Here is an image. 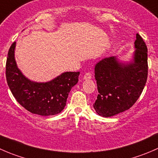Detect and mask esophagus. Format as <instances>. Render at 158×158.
I'll list each match as a JSON object with an SVG mask.
<instances>
[{
  "label": "esophagus",
  "instance_id": "1",
  "mask_svg": "<svg viewBox=\"0 0 158 158\" xmlns=\"http://www.w3.org/2000/svg\"><path fill=\"white\" fill-rule=\"evenodd\" d=\"M92 78V74L90 73H85V76H83V79L84 80H88V79H90Z\"/></svg>",
  "mask_w": 158,
  "mask_h": 158
}]
</instances>
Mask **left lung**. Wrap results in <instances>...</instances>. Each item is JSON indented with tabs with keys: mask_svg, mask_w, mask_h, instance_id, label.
<instances>
[{
	"mask_svg": "<svg viewBox=\"0 0 158 158\" xmlns=\"http://www.w3.org/2000/svg\"><path fill=\"white\" fill-rule=\"evenodd\" d=\"M135 49L128 61L111 56L95 64L98 95L93 107L98 115L109 118L123 112L141 95L148 78V49L138 33Z\"/></svg>",
	"mask_w": 158,
	"mask_h": 158,
	"instance_id": "1",
	"label": "left lung"
}]
</instances>
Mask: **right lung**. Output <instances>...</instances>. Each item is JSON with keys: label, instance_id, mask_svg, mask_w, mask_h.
<instances>
[{"label": "right lung", "instance_id": "add662e5", "mask_svg": "<svg viewBox=\"0 0 158 158\" xmlns=\"http://www.w3.org/2000/svg\"><path fill=\"white\" fill-rule=\"evenodd\" d=\"M16 42L8 51L6 79L19 104L33 114L54 115L63 111L72 88L79 81V72H65L48 82H35L23 75L15 60Z\"/></svg>", "mask_w": 158, "mask_h": 158}]
</instances>
